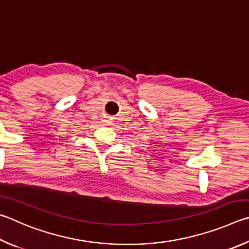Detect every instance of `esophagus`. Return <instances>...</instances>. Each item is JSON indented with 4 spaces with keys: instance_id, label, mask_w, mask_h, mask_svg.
Masks as SVG:
<instances>
[{
    "instance_id": "obj_1",
    "label": "esophagus",
    "mask_w": 249,
    "mask_h": 249,
    "mask_svg": "<svg viewBox=\"0 0 249 249\" xmlns=\"http://www.w3.org/2000/svg\"><path fill=\"white\" fill-rule=\"evenodd\" d=\"M105 122H110V118H109V117H106V118H105V120H104Z\"/></svg>"
}]
</instances>
